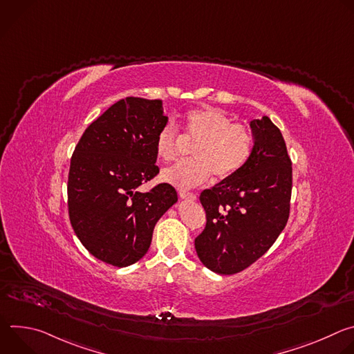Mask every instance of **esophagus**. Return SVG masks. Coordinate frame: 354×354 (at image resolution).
Here are the masks:
<instances>
[{
  "label": "esophagus",
  "mask_w": 354,
  "mask_h": 354,
  "mask_svg": "<svg viewBox=\"0 0 354 354\" xmlns=\"http://www.w3.org/2000/svg\"><path fill=\"white\" fill-rule=\"evenodd\" d=\"M179 196H180L182 198H186V200H196V194H194V193H190V192L180 190V192H179Z\"/></svg>",
  "instance_id": "1"
}]
</instances>
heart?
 Returning <instances> with one entry per match:
<instances>
[{
  "instance_id": "1",
  "label": "heart",
  "mask_w": 354,
  "mask_h": 354,
  "mask_svg": "<svg viewBox=\"0 0 354 354\" xmlns=\"http://www.w3.org/2000/svg\"><path fill=\"white\" fill-rule=\"evenodd\" d=\"M186 137L196 141L194 158L179 161L162 172V179L182 189L205 183L214 174L218 179L234 176L246 164L252 151V134L248 126L232 123L220 108L190 111L185 119ZM182 137L174 123L165 124L157 134L156 151L162 161H174L182 149Z\"/></svg>"
}]
</instances>
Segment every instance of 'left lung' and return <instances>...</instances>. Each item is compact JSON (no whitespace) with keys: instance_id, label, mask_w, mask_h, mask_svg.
Listing matches in <instances>:
<instances>
[{"instance_id":"left-lung-1","label":"left lung","mask_w":354,"mask_h":354,"mask_svg":"<svg viewBox=\"0 0 354 354\" xmlns=\"http://www.w3.org/2000/svg\"><path fill=\"white\" fill-rule=\"evenodd\" d=\"M254 147L234 176L200 193L206 227L196 239L197 257L218 274H235L263 257L290 216L292 167L286 141L263 116L250 122Z\"/></svg>"}]
</instances>
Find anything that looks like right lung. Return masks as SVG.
I'll list each match as a JSON object with an SVG mask.
<instances>
[{
  "mask_svg": "<svg viewBox=\"0 0 354 354\" xmlns=\"http://www.w3.org/2000/svg\"><path fill=\"white\" fill-rule=\"evenodd\" d=\"M167 123L161 99L129 96L93 120L74 149L70 223L89 254L108 265L126 268L140 261L157 221L178 201L169 183L137 190L160 174L156 138Z\"/></svg>",
  "mask_w": 354,
  "mask_h": 354,
  "instance_id": "right-lung-1",
  "label": "right lung"
}]
</instances>
